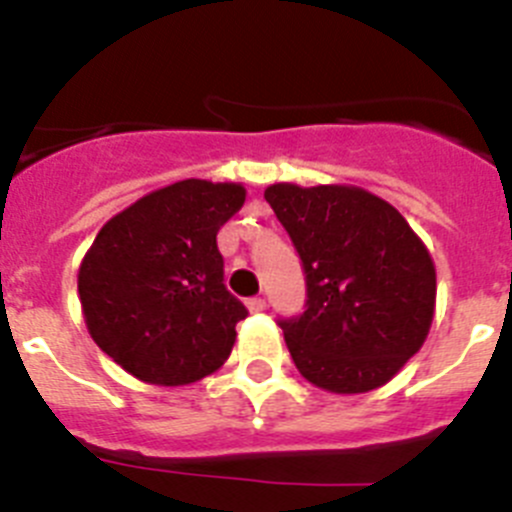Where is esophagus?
Returning <instances> with one entry per match:
<instances>
[{
    "instance_id": "esophagus-1",
    "label": "esophagus",
    "mask_w": 512,
    "mask_h": 512,
    "mask_svg": "<svg viewBox=\"0 0 512 512\" xmlns=\"http://www.w3.org/2000/svg\"><path fill=\"white\" fill-rule=\"evenodd\" d=\"M246 305H248V310H251V312H264L266 310V300H264V297H251V300H248Z\"/></svg>"
}]
</instances>
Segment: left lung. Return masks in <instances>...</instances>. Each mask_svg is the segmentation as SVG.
<instances>
[{
  "label": "left lung",
  "instance_id": "obj_1",
  "mask_svg": "<svg viewBox=\"0 0 512 512\" xmlns=\"http://www.w3.org/2000/svg\"><path fill=\"white\" fill-rule=\"evenodd\" d=\"M264 197L305 266L307 310L279 323L302 377L333 395L390 382L431 330V251L390 202L361 187L279 182Z\"/></svg>",
  "mask_w": 512,
  "mask_h": 512
}]
</instances>
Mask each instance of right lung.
Masks as SVG:
<instances>
[{
    "mask_svg": "<svg viewBox=\"0 0 512 512\" xmlns=\"http://www.w3.org/2000/svg\"><path fill=\"white\" fill-rule=\"evenodd\" d=\"M243 202L238 182L182 179L110 217L84 253L89 336L140 382L184 387L228 361L246 307L223 284L217 230Z\"/></svg>",
    "mask_w": 512,
    "mask_h": 512,
    "instance_id": "add662e5",
    "label": "right lung"
}]
</instances>
